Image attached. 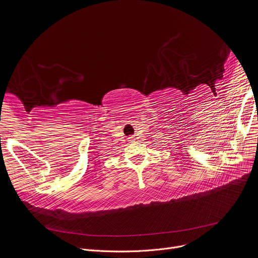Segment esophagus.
Wrapping results in <instances>:
<instances>
[{
	"instance_id": "obj_1",
	"label": "esophagus",
	"mask_w": 258,
	"mask_h": 258,
	"mask_svg": "<svg viewBox=\"0 0 258 258\" xmlns=\"http://www.w3.org/2000/svg\"><path fill=\"white\" fill-rule=\"evenodd\" d=\"M128 141H131V142H135V141H136L135 136H131V137H128Z\"/></svg>"
}]
</instances>
